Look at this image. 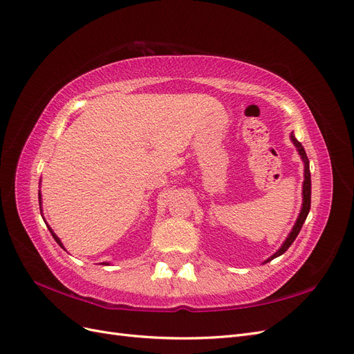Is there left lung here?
<instances>
[{
  "label": "left lung",
  "mask_w": 354,
  "mask_h": 354,
  "mask_svg": "<svg viewBox=\"0 0 354 354\" xmlns=\"http://www.w3.org/2000/svg\"><path fill=\"white\" fill-rule=\"evenodd\" d=\"M290 140H292V144L295 145V148H297V151H298V154L301 156L302 163H304V183H302V206H301V212H299V215H298V218H297L295 225H294V228H292V231L289 233V236L286 237V240L283 241V245L280 246V249L276 252L274 255H271L270 258H267L264 262H262V264H267V262H270L271 259H274V258H277V257H280V255H283L285 252L289 249V246H290L292 243H294V240L297 239V236L299 234V231H301V228H302V224H304L306 219H307V215H308V212H310V206H311V175H310V161H308V158H307L304 147L301 145V142H298V139L295 138L294 132L290 133Z\"/></svg>",
  "instance_id": "left-lung-1"
}]
</instances>
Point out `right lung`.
I'll return each mask as SVG.
<instances>
[{
    "instance_id": "obj_1",
    "label": "right lung",
    "mask_w": 354,
    "mask_h": 354,
    "mask_svg": "<svg viewBox=\"0 0 354 354\" xmlns=\"http://www.w3.org/2000/svg\"><path fill=\"white\" fill-rule=\"evenodd\" d=\"M38 200H39V210H41L43 212V209H41V193H39V191H38ZM48 230H50V233H52V236H53V239L56 240V243L60 246V248H64V245H62V241H60V239L53 233V230L52 228H50L48 227ZM65 249V248H64ZM102 264H105V266H109V262H102Z\"/></svg>"
}]
</instances>
